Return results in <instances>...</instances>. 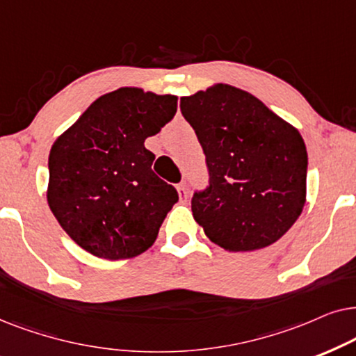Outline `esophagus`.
Returning a JSON list of instances; mask_svg holds the SVG:
<instances>
[{
  "instance_id": "1",
  "label": "esophagus",
  "mask_w": 356,
  "mask_h": 356,
  "mask_svg": "<svg viewBox=\"0 0 356 356\" xmlns=\"http://www.w3.org/2000/svg\"><path fill=\"white\" fill-rule=\"evenodd\" d=\"M177 192H179V197H181V202L186 203L187 198H188V191H187L186 184H179V186H177Z\"/></svg>"
}]
</instances>
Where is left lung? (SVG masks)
Masks as SVG:
<instances>
[{
  "label": "left lung",
  "instance_id": "obj_1",
  "mask_svg": "<svg viewBox=\"0 0 356 356\" xmlns=\"http://www.w3.org/2000/svg\"><path fill=\"white\" fill-rule=\"evenodd\" d=\"M210 187L192 198L193 220L229 252L277 243L306 203L307 153L296 127L252 94L218 83L181 97Z\"/></svg>",
  "mask_w": 356,
  "mask_h": 356
}]
</instances>
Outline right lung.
Returning a JSON list of instances; mask_svg holds the SVG:
<instances>
[{
  "mask_svg": "<svg viewBox=\"0 0 356 356\" xmlns=\"http://www.w3.org/2000/svg\"><path fill=\"white\" fill-rule=\"evenodd\" d=\"M177 111V97L118 88L97 97L51 145L47 202L79 248L101 259L140 255L158 238L177 191L153 172L145 140Z\"/></svg>",
  "mask_w": 356,
  "mask_h": 356,
  "instance_id": "1",
  "label": "right lung"
}]
</instances>
